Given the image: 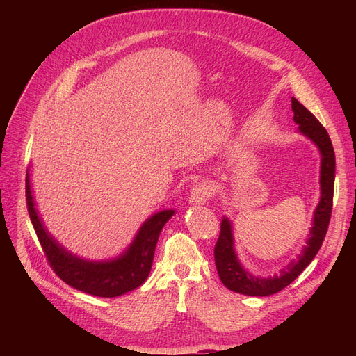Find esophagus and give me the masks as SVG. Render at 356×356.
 Returning <instances> with one entry per match:
<instances>
[{"instance_id": "34e87169", "label": "esophagus", "mask_w": 356, "mask_h": 356, "mask_svg": "<svg viewBox=\"0 0 356 356\" xmlns=\"http://www.w3.org/2000/svg\"><path fill=\"white\" fill-rule=\"evenodd\" d=\"M212 196V190L207 184H197L190 191V202L195 204H203L209 200Z\"/></svg>"}]
</instances>
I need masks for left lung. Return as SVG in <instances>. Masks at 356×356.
<instances>
[{
	"label": "left lung",
	"instance_id": "1",
	"mask_svg": "<svg viewBox=\"0 0 356 356\" xmlns=\"http://www.w3.org/2000/svg\"><path fill=\"white\" fill-rule=\"evenodd\" d=\"M291 106H293L294 113L293 120L298 124V134L310 139L321 154L319 203L315 208L312 227L307 234L306 245L301 248V252L297 258H293V261H289L284 268H281V272L267 277L250 273L239 261V257L234 250L232 221L227 217H222L220 238L213 250L215 266H217L221 282L234 293L252 297H266L282 291L312 263L328 230L332 209L334 177H336L334 148L325 127L318 122V118L305 105H301L296 98H291Z\"/></svg>",
	"mask_w": 356,
	"mask_h": 356
}]
</instances>
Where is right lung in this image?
Masks as SVG:
<instances>
[{
	"label": "right lung",
	"mask_w": 356,
	"mask_h": 356,
	"mask_svg": "<svg viewBox=\"0 0 356 356\" xmlns=\"http://www.w3.org/2000/svg\"><path fill=\"white\" fill-rule=\"evenodd\" d=\"M26 203L29 218L53 270L70 286L96 297H118L141 286L152 272L159 236L175 209L148 217L126 250L108 260H88L72 254L53 238L42 222L32 196L31 175L26 174Z\"/></svg>",
	"instance_id": "1"
}]
</instances>
